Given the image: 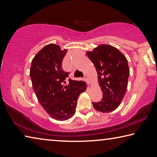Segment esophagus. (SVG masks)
<instances>
[{
	"mask_svg": "<svg viewBox=\"0 0 157 157\" xmlns=\"http://www.w3.org/2000/svg\"><path fill=\"white\" fill-rule=\"evenodd\" d=\"M84 80L86 81L89 84H90V79H89V77L87 76V75H85V77H84Z\"/></svg>",
	"mask_w": 157,
	"mask_h": 157,
	"instance_id": "obj_1",
	"label": "esophagus"
}]
</instances>
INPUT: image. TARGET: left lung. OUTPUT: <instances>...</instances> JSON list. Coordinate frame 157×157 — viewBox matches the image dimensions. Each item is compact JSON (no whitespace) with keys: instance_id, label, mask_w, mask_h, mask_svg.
<instances>
[{"instance_id":"obj_1","label":"left lung","mask_w":157,"mask_h":157,"mask_svg":"<svg viewBox=\"0 0 157 157\" xmlns=\"http://www.w3.org/2000/svg\"><path fill=\"white\" fill-rule=\"evenodd\" d=\"M86 55L95 66L102 98L93 102L95 110L109 113L119 107L125 95L129 68L125 56L116 48L101 44Z\"/></svg>"}]
</instances>
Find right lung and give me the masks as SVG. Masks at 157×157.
I'll list each match as a JSON object with an SVG mask.
<instances>
[{"label": "right lung", "instance_id": "1", "mask_svg": "<svg viewBox=\"0 0 157 157\" xmlns=\"http://www.w3.org/2000/svg\"><path fill=\"white\" fill-rule=\"evenodd\" d=\"M67 50L59 45L44 46L32 61L30 76L37 99L50 117L57 121H66L75 113L77 100L86 91L83 81L66 79L69 73L63 71L62 61Z\"/></svg>", "mask_w": 157, "mask_h": 157}]
</instances>
